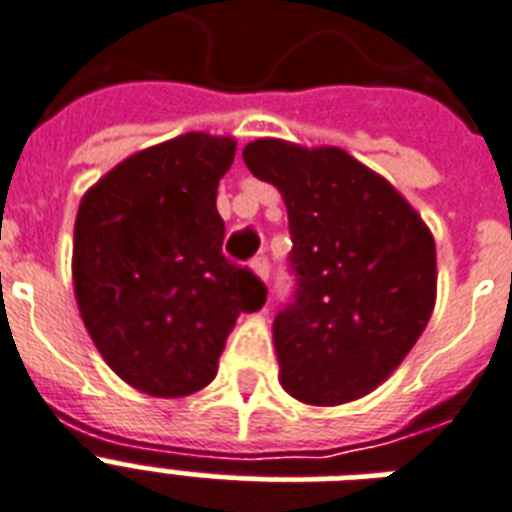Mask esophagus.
<instances>
[{
  "label": "esophagus",
  "mask_w": 512,
  "mask_h": 512,
  "mask_svg": "<svg viewBox=\"0 0 512 512\" xmlns=\"http://www.w3.org/2000/svg\"><path fill=\"white\" fill-rule=\"evenodd\" d=\"M252 271H255L263 281H268V276H271V260H268V255H257L255 260H252Z\"/></svg>",
  "instance_id": "1"
}]
</instances>
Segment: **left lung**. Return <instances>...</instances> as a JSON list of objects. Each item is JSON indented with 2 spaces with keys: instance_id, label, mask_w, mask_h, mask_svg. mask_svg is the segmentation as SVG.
I'll return each instance as SVG.
<instances>
[{
  "instance_id": "1",
  "label": "left lung",
  "mask_w": 512,
  "mask_h": 512,
  "mask_svg": "<svg viewBox=\"0 0 512 512\" xmlns=\"http://www.w3.org/2000/svg\"><path fill=\"white\" fill-rule=\"evenodd\" d=\"M287 204L295 295L273 319L289 396L337 406L372 393L436 305V241L393 185L342 148L263 138L244 148Z\"/></svg>"
}]
</instances>
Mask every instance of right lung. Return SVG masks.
<instances>
[{"instance_id":"obj_1","label":"right lung","mask_w":512,"mask_h":512,"mask_svg":"<svg viewBox=\"0 0 512 512\" xmlns=\"http://www.w3.org/2000/svg\"><path fill=\"white\" fill-rule=\"evenodd\" d=\"M233 138L188 132L124 159L84 193L74 292L106 364L148 396H191L215 380L239 313L268 289L223 255L217 183Z\"/></svg>"}]
</instances>
